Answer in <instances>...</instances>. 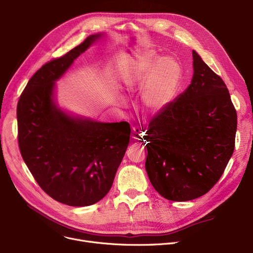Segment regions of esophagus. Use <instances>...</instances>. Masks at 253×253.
<instances>
[{"label": "esophagus", "instance_id": "1", "mask_svg": "<svg viewBox=\"0 0 253 253\" xmlns=\"http://www.w3.org/2000/svg\"><path fill=\"white\" fill-rule=\"evenodd\" d=\"M143 134H144V129L143 128L138 127V126H134L133 128H132L131 137L133 139H137V140L142 139Z\"/></svg>", "mask_w": 253, "mask_h": 253}]
</instances>
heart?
Returning a JSON list of instances; mask_svg holds the SVG:
<instances>
[{
  "instance_id": "heart-1",
  "label": "heart",
  "mask_w": 253,
  "mask_h": 253,
  "mask_svg": "<svg viewBox=\"0 0 253 253\" xmlns=\"http://www.w3.org/2000/svg\"><path fill=\"white\" fill-rule=\"evenodd\" d=\"M154 58V53H143L125 66L124 75L129 82L139 86L145 83L144 103L158 112L173 99L181 81L182 70L173 57H161L153 64Z\"/></svg>"
}]
</instances>
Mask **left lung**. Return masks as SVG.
Instances as JSON below:
<instances>
[{"instance_id":"left-lung-1","label":"left lung","mask_w":253,"mask_h":253,"mask_svg":"<svg viewBox=\"0 0 253 253\" xmlns=\"http://www.w3.org/2000/svg\"><path fill=\"white\" fill-rule=\"evenodd\" d=\"M193 59L191 84L152 117L144 135L145 170L155 190L171 201L208 193L235 149L237 112L228 87L194 50Z\"/></svg>"}]
</instances>
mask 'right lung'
Masks as SVG:
<instances>
[{
	"mask_svg": "<svg viewBox=\"0 0 253 253\" xmlns=\"http://www.w3.org/2000/svg\"><path fill=\"white\" fill-rule=\"evenodd\" d=\"M100 35L45 63L17 103L18 145L38 184L54 200L89 206L109 193L130 138L128 122L99 123L70 117L53 102L54 82Z\"/></svg>",
	"mask_w": 253,
	"mask_h": 253,
	"instance_id": "obj_1",
	"label": "right lung"
}]
</instances>
